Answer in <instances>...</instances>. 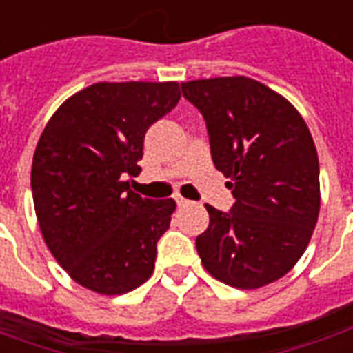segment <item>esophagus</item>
I'll return each instance as SVG.
<instances>
[{"label": "esophagus", "instance_id": "esophagus-1", "mask_svg": "<svg viewBox=\"0 0 353 353\" xmlns=\"http://www.w3.org/2000/svg\"><path fill=\"white\" fill-rule=\"evenodd\" d=\"M176 202H177V206H189V204H191L189 200L183 199V196H179V194L176 196Z\"/></svg>", "mask_w": 353, "mask_h": 353}]
</instances>
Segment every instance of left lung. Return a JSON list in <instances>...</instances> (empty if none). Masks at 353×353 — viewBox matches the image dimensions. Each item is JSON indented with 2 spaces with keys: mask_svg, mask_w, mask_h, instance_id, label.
Wrapping results in <instances>:
<instances>
[{
  "mask_svg": "<svg viewBox=\"0 0 353 353\" xmlns=\"http://www.w3.org/2000/svg\"><path fill=\"white\" fill-rule=\"evenodd\" d=\"M200 109L215 168L236 199L230 214L208 206L196 238L200 261L215 280L257 289L280 280L308 248L319 215V164L295 105L244 75L181 83Z\"/></svg>",
  "mask_w": 353,
  "mask_h": 353,
  "instance_id": "8db88e82",
  "label": "left lung"
}]
</instances>
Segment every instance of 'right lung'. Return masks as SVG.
<instances>
[{
    "label": "right lung",
    "instance_id": "obj_1",
    "mask_svg": "<svg viewBox=\"0 0 353 353\" xmlns=\"http://www.w3.org/2000/svg\"><path fill=\"white\" fill-rule=\"evenodd\" d=\"M181 98L168 83H96L54 111L37 141L32 194L43 240L73 281L123 295L154 270L157 242L176 210L141 199L136 176L147 128Z\"/></svg>",
    "mask_w": 353,
    "mask_h": 353
}]
</instances>
